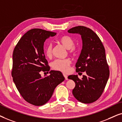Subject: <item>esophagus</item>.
<instances>
[{
  "instance_id": "esophagus-1",
  "label": "esophagus",
  "mask_w": 122,
  "mask_h": 122,
  "mask_svg": "<svg viewBox=\"0 0 122 122\" xmlns=\"http://www.w3.org/2000/svg\"><path fill=\"white\" fill-rule=\"evenodd\" d=\"M63 75H64V76L65 77V79H66V80H68V78H67V75H66V74H63Z\"/></svg>"
}]
</instances>
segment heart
Wrapping results in <instances>:
<instances>
[{
	"mask_svg": "<svg viewBox=\"0 0 122 122\" xmlns=\"http://www.w3.org/2000/svg\"><path fill=\"white\" fill-rule=\"evenodd\" d=\"M58 41L66 49L69 50L70 53L74 54L76 52V48L74 46V41L68 36H64L58 39ZM45 53L47 57H51L52 53V47L51 45H48L45 50ZM70 60L57 59L55 60L52 64V67L56 70L61 71L63 72H67L69 71L70 66L71 65Z\"/></svg>",
	"mask_w": 122,
	"mask_h": 122,
	"instance_id": "1",
	"label": "heart"
}]
</instances>
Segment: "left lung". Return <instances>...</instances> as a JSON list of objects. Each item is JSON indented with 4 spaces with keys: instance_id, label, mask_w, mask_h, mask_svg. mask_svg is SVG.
Returning <instances> with one entry per match:
<instances>
[{
    "instance_id": "8db88e82",
    "label": "left lung",
    "mask_w": 122,
    "mask_h": 122,
    "mask_svg": "<svg viewBox=\"0 0 122 122\" xmlns=\"http://www.w3.org/2000/svg\"><path fill=\"white\" fill-rule=\"evenodd\" d=\"M68 32L79 34L81 37L82 47L75 65L76 71L86 73L81 80L77 75L68 76L75 83L72 94L82 103H93L101 96L109 77L105 48L98 35L90 28L77 26L70 29Z\"/></svg>"
}]
</instances>
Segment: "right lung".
Listing matches in <instances>:
<instances>
[{"label": "right lung", "mask_w": 122, "mask_h": 122, "mask_svg": "<svg viewBox=\"0 0 122 122\" xmlns=\"http://www.w3.org/2000/svg\"><path fill=\"white\" fill-rule=\"evenodd\" d=\"M56 33L32 29L24 34L13 53V80L18 90L28 103L41 106L49 101L55 89L65 77L59 71L51 70L42 77L40 72L50 71L45 57L44 42Z\"/></svg>", "instance_id": "right-lung-1"}]
</instances>
